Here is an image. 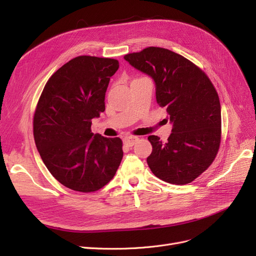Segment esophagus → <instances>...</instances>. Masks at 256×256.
Instances as JSON below:
<instances>
[{
  "instance_id": "1",
  "label": "esophagus",
  "mask_w": 256,
  "mask_h": 256,
  "mask_svg": "<svg viewBox=\"0 0 256 256\" xmlns=\"http://www.w3.org/2000/svg\"><path fill=\"white\" fill-rule=\"evenodd\" d=\"M138 140V137H135V136H128V137H126L124 140H123V142H124V144L126 146H133L135 144L136 141Z\"/></svg>"
}]
</instances>
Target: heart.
<instances>
[{
	"mask_svg": "<svg viewBox=\"0 0 256 256\" xmlns=\"http://www.w3.org/2000/svg\"><path fill=\"white\" fill-rule=\"evenodd\" d=\"M137 79H139V78H137Z\"/></svg>",
	"mask_w": 256,
	"mask_h": 256,
	"instance_id": "1",
	"label": "heart"
}]
</instances>
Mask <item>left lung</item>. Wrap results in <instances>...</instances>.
<instances>
[{"label": "left lung", "instance_id": "8db88e82", "mask_svg": "<svg viewBox=\"0 0 256 256\" xmlns=\"http://www.w3.org/2000/svg\"><path fill=\"white\" fill-rule=\"evenodd\" d=\"M124 59L154 79L157 103L173 123L166 142L148 138L150 171L172 184L192 182L212 164L220 146V103L213 83L193 62L162 47H146Z\"/></svg>", "mask_w": 256, "mask_h": 256}]
</instances>
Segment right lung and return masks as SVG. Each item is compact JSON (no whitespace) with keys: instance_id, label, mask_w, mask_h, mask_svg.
Listing matches in <instances>:
<instances>
[{"instance_id":"1","label":"right lung","mask_w":256,"mask_h":256,"mask_svg":"<svg viewBox=\"0 0 256 256\" xmlns=\"http://www.w3.org/2000/svg\"><path fill=\"white\" fill-rule=\"evenodd\" d=\"M119 68L116 59L79 56L46 82L34 115V138L44 164L70 190L90 193L115 176L122 140L92 133V119L106 110V92Z\"/></svg>"}]
</instances>
